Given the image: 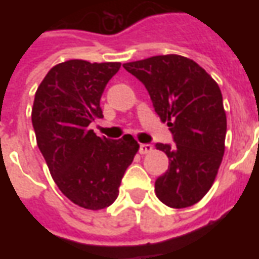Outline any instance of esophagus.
Returning <instances> with one entry per match:
<instances>
[{
  "mask_svg": "<svg viewBox=\"0 0 259 259\" xmlns=\"http://www.w3.org/2000/svg\"><path fill=\"white\" fill-rule=\"evenodd\" d=\"M152 150H154V147L151 146V144H140V154L141 155H146V154H150V152H152Z\"/></svg>",
  "mask_w": 259,
  "mask_h": 259,
  "instance_id": "34e87169",
  "label": "esophagus"
}]
</instances>
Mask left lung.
Wrapping results in <instances>:
<instances>
[{"instance_id": "obj_1", "label": "left lung", "mask_w": 259, "mask_h": 259, "mask_svg": "<svg viewBox=\"0 0 259 259\" xmlns=\"http://www.w3.org/2000/svg\"><path fill=\"white\" fill-rule=\"evenodd\" d=\"M123 68L146 85L176 143L155 144L169 158L168 170L155 180V194L170 208L194 205L213 185L225 154L226 113L219 85L193 59L176 54Z\"/></svg>"}]
</instances>
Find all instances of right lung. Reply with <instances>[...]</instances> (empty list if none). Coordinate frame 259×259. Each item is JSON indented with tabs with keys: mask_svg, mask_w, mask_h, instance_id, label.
Returning <instances> with one entry per match:
<instances>
[{
	"mask_svg": "<svg viewBox=\"0 0 259 259\" xmlns=\"http://www.w3.org/2000/svg\"><path fill=\"white\" fill-rule=\"evenodd\" d=\"M120 68L70 59L50 69L34 96L31 123L37 146L62 194L76 205L98 211L116 200L139 143L130 135L109 140L90 129L104 118L100 100Z\"/></svg>",
	"mask_w": 259,
	"mask_h": 259,
	"instance_id": "add662e5",
	"label": "right lung"
}]
</instances>
